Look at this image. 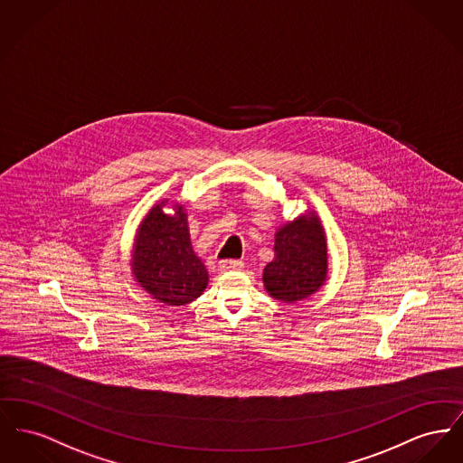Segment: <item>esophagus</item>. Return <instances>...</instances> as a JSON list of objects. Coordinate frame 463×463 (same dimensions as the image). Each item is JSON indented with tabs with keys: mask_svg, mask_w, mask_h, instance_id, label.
Here are the masks:
<instances>
[{
	"mask_svg": "<svg viewBox=\"0 0 463 463\" xmlns=\"http://www.w3.org/2000/svg\"><path fill=\"white\" fill-rule=\"evenodd\" d=\"M218 268H220V271H240V269H243V262L227 259V260H220Z\"/></svg>",
	"mask_w": 463,
	"mask_h": 463,
	"instance_id": "1",
	"label": "esophagus"
}]
</instances>
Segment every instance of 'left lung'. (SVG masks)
I'll return each instance as SVG.
<instances>
[{"label":"left lung","mask_w":463,"mask_h":463,"mask_svg":"<svg viewBox=\"0 0 463 463\" xmlns=\"http://www.w3.org/2000/svg\"><path fill=\"white\" fill-rule=\"evenodd\" d=\"M326 232L315 212L287 222L274 234V259L264 268V287L274 299L296 302L318 292L326 279Z\"/></svg>","instance_id":"left-lung-1"}]
</instances>
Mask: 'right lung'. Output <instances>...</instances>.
Instances as JSON below:
<instances>
[{"label": "right lung", "instance_id": "1", "mask_svg": "<svg viewBox=\"0 0 463 463\" xmlns=\"http://www.w3.org/2000/svg\"><path fill=\"white\" fill-rule=\"evenodd\" d=\"M165 205L175 213L165 214ZM187 223L184 206L164 199L137 227L131 269L139 287L165 306L189 304L208 285V271L192 250Z\"/></svg>", "mask_w": 463, "mask_h": 463}]
</instances>
